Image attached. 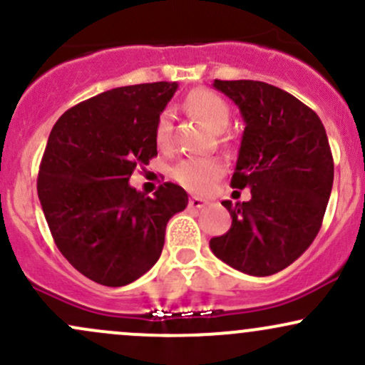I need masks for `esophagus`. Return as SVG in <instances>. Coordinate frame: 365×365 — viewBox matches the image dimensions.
<instances>
[{"mask_svg":"<svg viewBox=\"0 0 365 365\" xmlns=\"http://www.w3.org/2000/svg\"><path fill=\"white\" fill-rule=\"evenodd\" d=\"M207 204L206 199L202 197H190L189 199V207H194V210H201V207H204Z\"/></svg>","mask_w":365,"mask_h":365,"instance_id":"obj_1","label":"esophagus"}]
</instances>
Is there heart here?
<instances>
[{"label":"heart","mask_w":365,"mask_h":365,"mask_svg":"<svg viewBox=\"0 0 365 365\" xmlns=\"http://www.w3.org/2000/svg\"><path fill=\"white\" fill-rule=\"evenodd\" d=\"M185 109L190 115L206 124L213 133H222L232 118L230 106L225 102V98L207 88L192 90L185 98ZM171 137H173L171 114L164 110L155 121L154 140L159 149H168L171 145ZM223 171H225V166L218 159H185L175 168L173 176L185 189L204 194V192L211 190V187L223 175Z\"/></svg>","instance_id":"heart-1"}]
</instances>
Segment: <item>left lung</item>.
Here are the masks:
<instances>
[{
	"label": "left lung",
	"instance_id": "left-lung-1",
	"mask_svg": "<svg viewBox=\"0 0 365 365\" xmlns=\"http://www.w3.org/2000/svg\"><path fill=\"white\" fill-rule=\"evenodd\" d=\"M213 86L246 121L230 185L251 189V199L222 202L232 227L210 247L244 274H277L305 253L322 225L334 180L329 140L319 115L277 86L251 79H215Z\"/></svg>",
	"mask_w": 365,
	"mask_h": 365
}]
</instances>
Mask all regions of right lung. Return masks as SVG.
I'll return each instance as SVG.
<instances>
[{
    "label": "right lung",
    "mask_w": 365,
    "mask_h": 365,
    "mask_svg": "<svg viewBox=\"0 0 365 365\" xmlns=\"http://www.w3.org/2000/svg\"><path fill=\"white\" fill-rule=\"evenodd\" d=\"M176 88L159 81L103 91L63 112L48 137L38 195L51 237L102 286H126L149 272L168 222L189 204L176 183H163L154 197L128 183L158 155L154 126Z\"/></svg>",
    "instance_id": "1"
}]
</instances>
